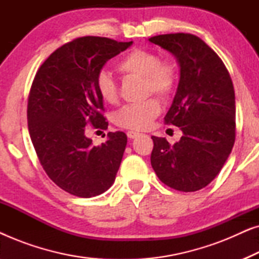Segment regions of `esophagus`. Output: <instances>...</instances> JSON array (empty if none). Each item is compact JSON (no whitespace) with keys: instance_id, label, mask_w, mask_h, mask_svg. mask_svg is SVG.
<instances>
[{"instance_id":"esophagus-1","label":"esophagus","mask_w":259,"mask_h":259,"mask_svg":"<svg viewBox=\"0 0 259 259\" xmlns=\"http://www.w3.org/2000/svg\"><path fill=\"white\" fill-rule=\"evenodd\" d=\"M127 137H128L130 139H134V138L139 137V133L133 132V131H128V132H127Z\"/></svg>"}]
</instances>
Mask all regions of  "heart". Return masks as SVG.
Returning <instances> with one entry per match:
<instances>
[{
    "instance_id": "obj_1",
    "label": "heart",
    "mask_w": 259,
    "mask_h": 259,
    "mask_svg": "<svg viewBox=\"0 0 259 259\" xmlns=\"http://www.w3.org/2000/svg\"><path fill=\"white\" fill-rule=\"evenodd\" d=\"M118 70L125 75L144 77L146 93L166 99L175 91L178 74L171 62L160 61L157 53L146 49H134L118 63ZM95 87L105 102L113 104L118 99V87L113 77L106 72H100L95 80ZM160 113V105L155 99L127 105L116 112V125L128 130L141 131L151 126Z\"/></svg>"
}]
</instances>
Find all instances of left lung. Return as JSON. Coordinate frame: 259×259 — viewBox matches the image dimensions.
Returning <instances> with one entry per match:
<instances>
[{
    "label": "left lung",
    "instance_id": "obj_1",
    "mask_svg": "<svg viewBox=\"0 0 259 259\" xmlns=\"http://www.w3.org/2000/svg\"><path fill=\"white\" fill-rule=\"evenodd\" d=\"M176 56L180 77L165 123L180 127L183 137L169 145L152 137L151 165L165 185L194 192L213 180L231 153L236 138V101L224 62L192 34L148 38Z\"/></svg>",
    "mask_w": 259,
    "mask_h": 259
}]
</instances>
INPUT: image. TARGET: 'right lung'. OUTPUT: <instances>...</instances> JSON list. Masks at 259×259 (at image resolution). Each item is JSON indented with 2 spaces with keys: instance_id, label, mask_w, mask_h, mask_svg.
I'll list each match as a JSON object with an SVG mask.
<instances>
[{
  "instance_id": "add662e5",
  "label": "right lung",
  "mask_w": 259,
  "mask_h": 259,
  "mask_svg": "<svg viewBox=\"0 0 259 259\" xmlns=\"http://www.w3.org/2000/svg\"><path fill=\"white\" fill-rule=\"evenodd\" d=\"M132 44L77 37L52 53L34 77L27 108L31 143L47 176L73 196H99L115 180L126 134L108 132L107 141L94 146L84 131L107 128L95 80L109 59Z\"/></svg>"
}]
</instances>
